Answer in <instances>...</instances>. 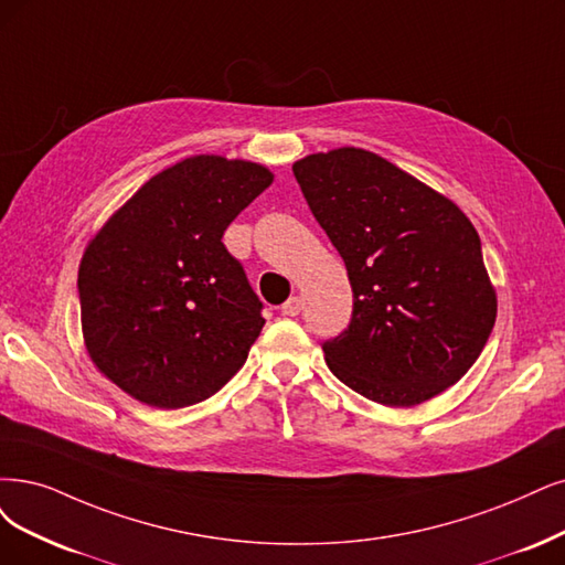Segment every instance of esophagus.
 Here are the masks:
<instances>
[{"label":"esophagus","mask_w":565,"mask_h":565,"mask_svg":"<svg viewBox=\"0 0 565 565\" xmlns=\"http://www.w3.org/2000/svg\"><path fill=\"white\" fill-rule=\"evenodd\" d=\"M281 311H284V317H298L300 311H302V300H300L298 296L288 298V300L281 305Z\"/></svg>","instance_id":"34e87169"}]
</instances>
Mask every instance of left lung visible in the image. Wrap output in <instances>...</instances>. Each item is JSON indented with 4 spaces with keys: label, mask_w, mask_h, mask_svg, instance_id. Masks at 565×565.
I'll use <instances>...</instances> for the list:
<instances>
[{
    "label": "left lung",
    "mask_w": 565,
    "mask_h": 565,
    "mask_svg": "<svg viewBox=\"0 0 565 565\" xmlns=\"http://www.w3.org/2000/svg\"><path fill=\"white\" fill-rule=\"evenodd\" d=\"M294 174L353 290L349 326L321 342L330 372L391 407L456 384L495 323L482 242L466 214L363 149L307 156Z\"/></svg>",
    "instance_id": "left-lung-1"
}]
</instances>
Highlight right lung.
<instances>
[{"instance_id":"1","label":"right lung","mask_w":565,"mask_h":565,"mask_svg":"<svg viewBox=\"0 0 565 565\" xmlns=\"http://www.w3.org/2000/svg\"><path fill=\"white\" fill-rule=\"evenodd\" d=\"M271 183L256 162L195 156L146 181L78 267L83 338L132 398L181 409L233 380L265 326L263 302L221 242Z\"/></svg>"}]
</instances>
